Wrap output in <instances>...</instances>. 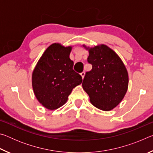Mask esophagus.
<instances>
[{"label":"esophagus","mask_w":153,"mask_h":153,"mask_svg":"<svg viewBox=\"0 0 153 153\" xmlns=\"http://www.w3.org/2000/svg\"><path fill=\"white\" fill-rule=\"evenodd\" d=\"M80 75H81V76H82V79H84V76H85V73H84V71L82 72V73L80 74Z\"/></svg>","instance_id":"esophagus-1"}]
</instances>
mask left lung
<instances>
[{"label": "left lung", "instance_id": "obj_1", "mask_svg": "<svg viewBox=\"0 0 153 153\" xmlns=\"http://www.w3.org/2000/svg\"><path fill=\"white\" fill-rule=\"evenodd\" d=\"M88 62L92 68L85 75L82 87L90 101L98 108L110 111L120 104L128 87V74L117 54L107 46L101 45L86 48Z\"/></svg>", "mask_w": 153, "mask_h": 153}]
</instances>
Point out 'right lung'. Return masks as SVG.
<instances>
[{
    "label": "right lung",
    "mask_w": 153,
    "mask_h": 153,
    "mask_svg": "<svg viewBox=\"0 0 153 153\" xmlns=\"http://www.w3.org/2000/svg\"><path fill=\"white\" fill-rule=\"evenodd\" d=\"M71 46L54 43L46 48L32 73V87L38 101L50 110L67 102L73 88L82 82V76L73 69L69 58Z\"/></svg>",
    "instance_id": "1"
}]
</instances>
